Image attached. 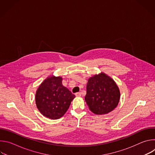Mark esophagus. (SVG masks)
<instances>
[{
  "label": "esophagus",
  "instance_id": "1",
  "mask_svg": "<svg viewBox=\"0 0 155 155\" xmlns=\"http://www.w3.org/2000/svg\"><path fill=\"white\" fill-rule=\"evenodd\" d=\"M75 96H76L77 97H80V96H81V93L80 92L77 93H75Z\"/></svg>",
  "mask_w": 155,
  "mask_h": 155
}]
</instances>
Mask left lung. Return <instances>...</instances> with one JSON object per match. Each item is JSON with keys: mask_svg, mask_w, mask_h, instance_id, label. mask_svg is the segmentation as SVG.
Instances as JSON below:
<instances>
[{"mask_svg": "<svg viewBox=\"0 0 155 155\" xmlns=\"http://www.w3.org/2000/svg\"><path fill=\"white\" fill-rule=\"evenodd\" d=\"M120 99V90L115 81L102 72L88 79L85 101L91 111L97 115L114 110Z\"/></svg>", "mask_w": 155, "mask_h": 155, "instance_id": "left-lung-1", "label": "left lung"}]
</instances>
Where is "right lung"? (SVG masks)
<instances>
[{
	"mask_svg": "<svg viewBox=\"0 0 155 155\" xmlns=\"http://www.w3.org/2000/svg\"><path fill=\"white\" fill-rule=\"evenodd\" d=\"M61 77L51 76L39 86L35 94V104L40 112L47 118L62 117L75 96L62 84Z\"/></svg>",
	"mask_w": 155,
	"mask_h": 155,
	"instance_id": "add662e5",
	"label": "right lung"
}]
</instances>
